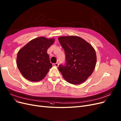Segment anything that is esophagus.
Wrapping results in <instances>:
<instances>
[{"label":"esophagus","instance_id":"obj_1","mask_svg":"<svg viewBox=\"0 0 121 121\" xmlns=\"http://www.w3.org/2000/svg\"><path fill=\"white\" fill-rule=\"evenodd\" d=\"M52 65H53V66H56V67H58V66H59V64H58V63L53 64H52Z\"/></svg>","mask_w":121,"mask_h":121}]
</instances>
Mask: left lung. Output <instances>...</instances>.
<instances>
[{
  "label": "left lung",
  "instance_id": "left-lung-1",
  "mask_svg": "<svg viewBox=\"0 0 121 121\" xmlns=\"http://www.w3.org/2000/svg\"><path fill=\"white\" fill-rule=\"evenodd\" d=\"M59 40L65 55V62L59 65V71L70 84H82L95 68L97 57L94 48L85 40L77 36H60Z\"/></svg>",
  "mask_w": 121,
  "mask_h": 121
}]
</instances>
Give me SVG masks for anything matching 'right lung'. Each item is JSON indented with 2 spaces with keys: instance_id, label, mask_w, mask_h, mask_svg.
<instances>
[{
  "instance_id": "1",
  "label": "right lung",
  "mask_w": 121,
  "mask_h": 121,
  "mask_svg": "<svg viewBox=\"0 0 121 121\" xmlns=\"http://www.w3.org/2000/svg\"><path fill=\"white\" fill-rule=\"evenodd\" d=\"M55 41L39 37L30 41L18 52L16 64L20 72L28 81L38 82L46 76L52 64L47 53Z\"/></svg>"
}]
</instances>
